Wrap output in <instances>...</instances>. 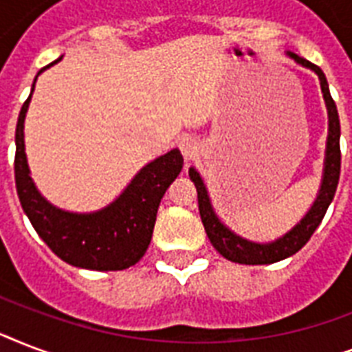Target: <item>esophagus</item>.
<instances>
[{"label": "esophagus", "instance_id": "esophagus-1", "mask_svg": "<svg viewBox=\"0 0 352 352\" xmlns=\"http://www.w3.org/2000/svg\"><path fill=\"white\" fill-rule=\"evenodd\" d=\"M179 149H181V153L184 155V159L192 160L199 151L197 138L192 137V135H184V137L179 138Z\"/></svg>", "mask_w": 352, "mask_h": 352}]
</instances>
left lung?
<instances>
[{"mask_svg":"<svg viewBox=\"0 0 352 352\" xmlns=\"http://www.w3.org/2000/svg\"><path fill=\"white\" fill-rule=\"evenodd\" d=\"M287 54L296 63H300V65L307 69H312L318 74L329 115V137L327 149H325V162H323L322 186H320V192L316 195V201L312 203L311 210L303 215V219L292 230H289L276 241H270V243H254V241L245 239V237L234 234L228 226L221 223V219L215 215L214 208H212L208 190L204 186L199 171L195 168H190V179H192V182L197 188L199 214H201V219H203L204 230H206L210 243L228 261L241 263V265H270V263H278L281 259L294 256L296 252L301 250L307 245V241L311 239L314 230L320 226V223H322L329 204L333 203L336 186H338L340 164H342V153H340V118L336 104H334L331 91H329L327 78H325L322 69L309 62V60H305V58L298 56L294 52H287Z\"/></svg>","mask_w":352,"mask_h":352,"instance_id":"left-lung-1","label":"left lung"}]
</instances>
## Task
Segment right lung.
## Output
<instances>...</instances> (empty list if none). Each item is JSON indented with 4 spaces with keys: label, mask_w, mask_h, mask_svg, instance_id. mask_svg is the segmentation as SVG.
Wrapping results in <instances>:
<instances>
[{
    "label": "right lung",
    "mask_w": 352,
    "mask_h": 352,
    "mask_svg": "<svg viewBox=\"0 0 352 352\" xmlns=\"http://www.w3.org/2000/svg\"><path fill=\"white\" fill-rule=\"evenodd\" d=\"M60 60L62 56L51 65ZM32 91L21 106L16 124L14 177L21 208L47 246L69 265L89 270L129 268L140 261L148 250L160 199L182 170L181 151L171 149L144 166L126 190L106 208L91 214H74L56 208L34 186L25 155L23 122Z\"/></svg>",
    "instance_id": "right-lung-1"
}]
</instances>
